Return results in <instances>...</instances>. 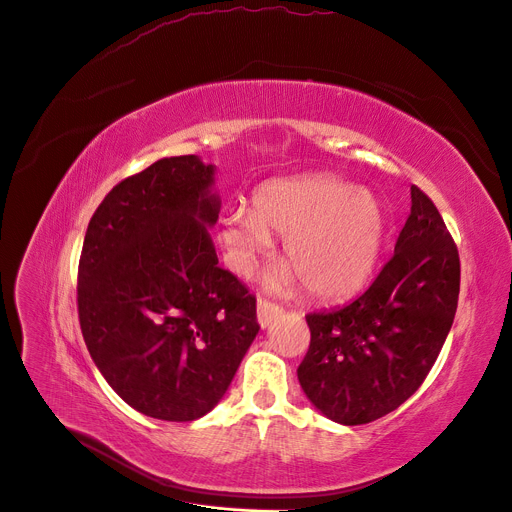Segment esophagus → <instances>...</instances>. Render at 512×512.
<instances>
[{"label": "esophagus", "instance_id": "1", "mask_svg": "<svg viewBox=\"0 0 512 512\" xmlns=\"http://www.w3.org/2000/svg\"><path fill=\"white\" fill-rule=\"evenodd\" d=\"M280 313H282V307H280V305H276V303H272V301H267V299H259V301H257V321H259L261 328L270 326L272 321H274Z\"/></svg>", "mask_w": 512, "mask_h": 512}]
</instances>
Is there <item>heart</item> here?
I'll use <instances>...</instances> for the list:
<instances>
[{
  "label": "heart",
  "instance_id": "b5f03b06",
  "mask_svg": "<svg viewBox=\"0 0 512 512\" xmlns=\"http://www.w3.org/2000/svg\"><path fill=\"white\" fill-rule=\"evenodd\" d=\"M284 236L290 267L270 280L290 288L299 277L313 299L336 301L355 294L380 257L386 213L380 199L353 182L328 174L267 180L251 207L238 205L220 220V240L238 274H249L259 255Z\"/></svg>",
  "mask_w": 512,
  "mask_h": 512
}]
</instances>
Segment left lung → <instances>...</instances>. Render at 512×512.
I'll list each match as a JSON object with an SVG mask.
<instances>
[{
  "label": "left lung",
  "mask_w": 512,
  "mask_h": 512,
  "mask_svg": "<svg viewBox=\"0 0 512 512\" xmlns=\"http://www.w3.org/2000/svg\"><path fill=\"white\" fill-rule=\"evenodd\" d=\"M411 203L394 255L361 297L305 315L311 342L299 382L313 405L342 425L380 419L417 392L459 305V249L415 184Z\"/></svg>",
  "instance_id": "8db88e82"
}]
</instances>
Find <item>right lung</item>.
<instances>
[{
	"instance_id": "right-lung-1",
	"label": "right lung",
	"mask_w": 512,
	"mask_h": 512,
	"mask_svg": "<svg viewBox=\"0 0 512 512\" xmlns=\"http://www.w3.org/2000/svg\"><path fill=\"white\" fill-rule=\"evenodd\" d=\"M213 166L164 157L95 209L78 261V321L116 394L161 421L218 405L259 332L257 301L218 265Z\"/></svg>"
}]
</instances>
